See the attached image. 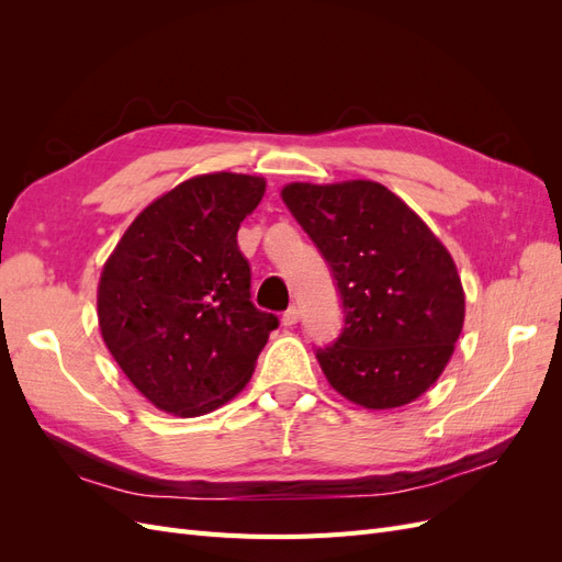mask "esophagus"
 <instances>
[{
	"instance_id": "34e87169",
	"label": "esophagus",
	"mask_w": 562,
	"mask_h": 562,
	"mask_svg": "<svg viewBox=\"0 0 562 562\" xmlns=\"http://www.w3.org/2000/svg\"><path fill=\"white\" fill-rule=\"evenodd\" d=\"M281 321H283L285 328H293L295 323L300 321V310H297V307H288V310L283 312V318H281Z\"/></svg>"
}]
</instances>
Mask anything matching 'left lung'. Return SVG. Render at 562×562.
I'll return each mask as SVG.
<instances>
[{
	"label": "left lung",
	"mask_w": 562,
	"mask_h": 562,
	"mask_svg": "<svg viewBox=\"0 0 562 562\" xmlns=\"http://www.w3.org/2000/svg\"><path fill=\"white\" fill-rule=\"evenodd\" d=\"M281 196L342 300V333L316 349L323 375L370 411L419 398L464 326L462 281L446 246L380 182H293Z\"/></svg>",
	"instance_id": "left-lung-1"
}]
</instances>
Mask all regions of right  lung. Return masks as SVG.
Masks as SVG:
<instances>
[{
  "mask_svg": "<svg viewBox=\"0 0 562 562\" xmlns=\"http://www.w3.org/2000/svg\"><path fill=\"white\" fill-rule=\"evenodd\" d=\"M262 194L258 176L184 180L133 220L103 267L100 333L164 413L199 417L234 398L279 328L250 302V265L236 244Z\"/></svg>",
  "mask_w": 562,
  "mask_h": 562,
  "instance_id": "1",
  "label": "right lung"
}]
</instances>
